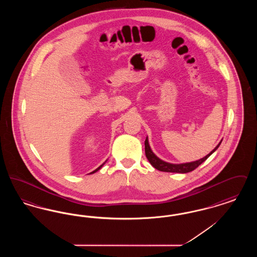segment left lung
Listing matches in <instances>:
<instances>
[{"label":"left lung","instance_id":"obj_1","mask_svg":"<svg viewBox=\"0 0 257 257\" xmlns=\"http://www.w3.org/2000/svg\"><path fill=\"white\" fill-rule=\"evenodd\" d=\"M221 143V141H220ZM220 144L215 147L208 155H206L205 157H203L202 159L197 160L195 162H191V163H185V164H171V163H167L163 160L158 158L151 150V148L149 147V144H148V139H146V142H145V148H146V156H147V159L149 161V163L153 166V168H155L156 170H158L160 171H166V172H177V173H187V172H190V171H193L194 170H196V168L201 165L205 160L208 159V157L214 153L218 147H220Z\"/></svg>","mask_w":257,"mask_h":257}]
</instances>
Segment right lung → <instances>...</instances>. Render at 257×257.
I'll list each match as a JSON object with an SVG mask.
<instances>
[{"label": "right lung", "mask_w": 257, "mask_h": 257, "mask_svg": "<svg viewBox=\"0 0 257 257\" xmlns=\"http://www.w3.org/2000/svg\"><path fill=\"white\" fill-rule=\"evenodd\" d=\"M104 164H105V163H104ZM104 164H102V165H101V166H100V167H99V168H97V169H96V170H95V171H92V172H90V173H94V172H96V171H99V170H100V169H101V168H102V167H103V166H104Z\"/></svg>", "instance_id": "add662e5"}]
</instances>
